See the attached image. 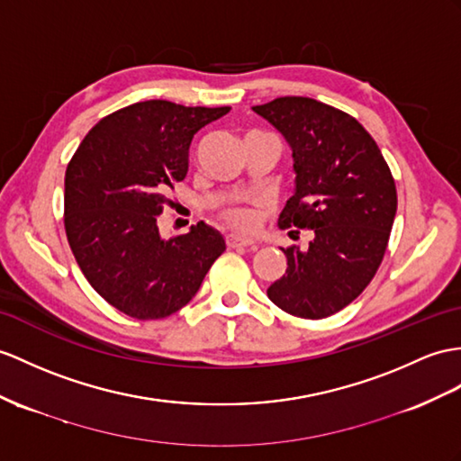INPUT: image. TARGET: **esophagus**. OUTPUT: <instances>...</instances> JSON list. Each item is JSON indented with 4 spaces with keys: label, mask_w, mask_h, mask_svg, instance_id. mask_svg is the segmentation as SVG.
<instances>
[{
    "label": "esophagus",
    "mask_w": 461,
    "mask_h": 461,
    "mask_svg": "<svg viewBox=\"0 0 461 461\" xmlns=\"http://www.w3.org/2000/svg\"><path fill=\"white\" fill-rule=\"evenodd\" d=\"M227 244L230 246V249H239V246H244V249H256V242L252 239L237 237V234H230V237H227Z\"/></svg>",
    "instance_id": "34e87169"
}]
</instances>
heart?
Listing matches in <instances>:
<instances>
[{
    "mask_svg": "<svg viewBox=\"0 0 461 461\" xmlns=\"http://www.w3.org/2000/svg\"><path fill=\"white\" fill-rule=\"evenodd\" d=\"M222 219L227 221L232 229L250 232L258 227V222H260V212L246 205H232L222 211Z\"/></svg>",
    "mask_w": 461,
    "mask_h": 461,
    "instance_id": "heart-1",
    "label": "heart"
}]
</instances>
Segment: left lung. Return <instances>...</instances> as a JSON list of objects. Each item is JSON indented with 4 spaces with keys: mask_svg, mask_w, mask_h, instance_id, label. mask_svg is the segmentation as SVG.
Masks as SVG:
<instances>
[{
    "mask_svg": "<svg viewBox=\"0 0 461 461\" xmlns=\"http://www.w3.org/2000/svg\"><path fill=\"white\" fill-rule=\"evenodd\" d=\"M252 109L294 152L295 194L279 227L315 232L307 250L282 249L287 269L267 297L294 317H330L362 294L384 260L397 212L395 179L372 134L340 109L311 97H277Z\"/></svg>",
    "mask_w": 461,
    "mask_h": 461,
    "instance_id": "1",
    "label": "left lung"
}]
</instances>
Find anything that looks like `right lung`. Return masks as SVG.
Masks as SVG:
<instances>
[{"label":"right lung","mask_w":461,"mask_h":461,"mask_svg":"<svg viewBox=\"0 0 461 461\" xmlns=\"http://www.w3.org/2000/svg\"><path fill=\"white\" fill-rule=\"evenodd\" d=\"M229 111L139 101L101 119L66 167L72 254L89 285L132 319H164L185 307L227 249L203 221L164 240L156 219L187 174L195 134Z\"/></svg>","instance_id":"add662e5"}]
</instances>
